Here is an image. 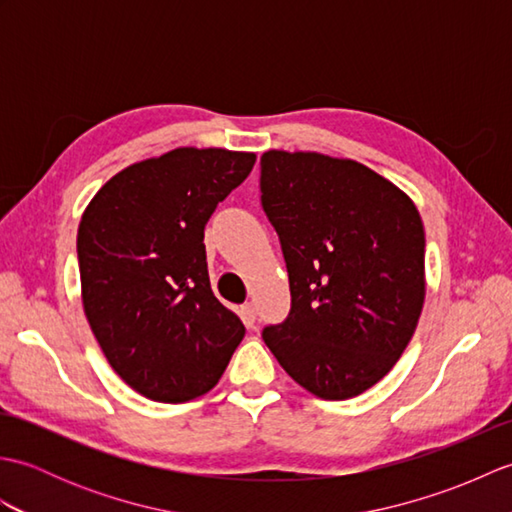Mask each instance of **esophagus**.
Returning a JSON list of instances; mask_svg holds the SVG:
<instances>
[{
  "instance_id": "esophagus-1",
  "label": "esophagus",
  "mask_w": 512,
  "mask_h": 512,
  "mask_svg": "<svg viewBox=\"0 0 512 512\" xmlns=\"http://www.w3.org/2000/svg\"><path fill=\"white\" fill-rule=\"evenodd\" d=\"M239 314H242V321L246 325H253L257 321V310H255L253 303H244L242 310H239Z\"/></svg>"
}]
</instances>
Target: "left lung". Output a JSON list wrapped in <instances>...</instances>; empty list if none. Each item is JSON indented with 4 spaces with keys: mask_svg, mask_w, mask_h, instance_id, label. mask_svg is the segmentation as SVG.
<instances>
[{
    "mask_svg": "<svg viewBox=\"0 0 512 512\" xmlns=\"http://www.w3.org/2000/svg\"><path fill=\"white\" fill-rule=\"evenodd\" d=\"M259 184L292 297L264 341L310 394H363L398 363L424 306L416 204L361 162L317 151H266Z\"/></svg>",
    "mask_w": 512,
    "mask_h": 512,
    "instance_id": "1",
    "label": "left lung"
}]
</instances>
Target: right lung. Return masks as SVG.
<instances>
[{
  "mask_svg": "<svg viewBox=\"0 0 512 512\" xmlns=\"http://www.w3.org/2000/svg\"><path fill=\"white\" fill-rule=\"evenodd\" d=\"M257 156L178 147L118 171L85 206L76 253L90 328L140 396L187 402L211 391L246 328L215 299L204 226Z\"/></svg>",
  "mask_w": 512,
  "mask_h": 512,
  "instance_id": "right-lung-1",
  "label": "right lung"
}]
</instances>
